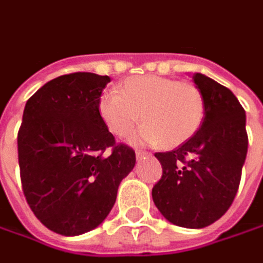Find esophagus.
Listing matches in <instances>:
<instances>
[{
    "mask_svg": "<svg viewBox=\"0 0 263 263\" xmlns=\"http://www.w3.org/2000/svg\"><path fill=\"white\" fill-rule=\"evenodd\" d=\"M150 153L149 152H143V150H137V152H136V157H137V159H142V157H144V156H149Z\"/></svg>",
    "mask_w": 263,
    "mask_h": 263,
    "instance_id": "1",
    "label": "esophagus"
}]
</instances>
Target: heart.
Instances as JSON below:
<instances>
[{"label":"heart","mask_w":263,"mask_h":263,"mask_svg":"<svg viewBox=\"0 0 263 263\" xmlns=\"http://www.w3.org/2000/svg\"><path fill=\"white\" fill-rule=\"evenodd\" d=\"M99 116L119 139L127 137L140 119L144 124L133 136V143H159L172 149L187 142L202 126L204 100L200 90L189 81L139 76L126 80L120 94H101Z\"/></svg>","instance_id":"heart-1"}]
</instances>
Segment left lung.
Wrapping results in <instances>:
<instances>
[{
    "label": "left lung",
    "mask_w": 263,
    "mask_h": 263,
    "mask_svg": "<svg viewBox=\"0 0 263 263\" xmlns=\"http://www.w3.org/2000/svg\"><path fill=\"white\" fill-rule=\"evenodd\" d=\"M192 79L203 96V123L179 147L156 153L163 175L152 196L173 225L199 229L231 208L248 153V133L245 110L229 88L200 73Z\"/></svg>",
    "instance_id": "8db88e82"
}]
</instances>
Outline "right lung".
Masks as SVG:
<instances>
[{"label": "right lung", "instance_id": "1", "mask_svg": "<svg viewBox=\"0 0 263 263\" xmlns=\"http://www.w3.org/2000/svg\"><path fill=\"white\" fill-rule=\"evenodd\" d=\"M108 76L71 73L28 99L18 130L23 192L50 231L74 236L97 228L114 206L135 150L116 143L99 116Z\"/></svg>", "mask_w": 263, "mask_h": 263}]
</instances>
